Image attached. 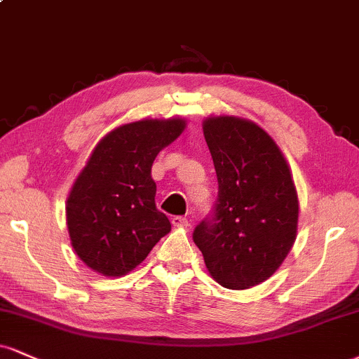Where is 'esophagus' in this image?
Segmentation results:
<instances>
[{
    "label": "esophagus",
    "mask_w": 359,
    "mask_h": 359,
    "mask_svg": "<svg viewBox=\"0 0 359 359\" xmlns=\"http://www.w3.org/2000/svg\"><path fill=\"white\" fill-rule=\"evenodd\" d=\"M172 224H174L175 227H185V229L189 227V221L185 217H182V215H174V217H172Z\"/></svg>",
    "instance_id": "esophagus-1"
}]
</instances>
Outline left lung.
Instances as JSON below:
<instances>
[{
	"mask_svg": "<svg viewBox=\"0 0 359 359\" xmlns=\"http://www.w3.org/2000/svg\"><path fill=\"white\" fill-rule=\"evenodd\" d=\"M204 135L219 191L192 239L221 286H257L278 271L294 244L299 205L291 172L256 123L215 116L204 122Z\"/></svg>",
	"mask_w": 359,
	"mask_h": 359,
	"instance_id": "left-lung-1",
	"label": "left lung"
}]
</instances>
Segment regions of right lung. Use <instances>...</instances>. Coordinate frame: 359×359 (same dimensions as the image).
Wrapping results in <instances>:
<instances>
[{
  "instance_id": "right-lung-1",
  "label": "right lung",
  "mask_w": 359,
  "mask_h": 359,
  "mask_svg": "<svg viewBox=\"0 0 359 359\" xmlns=\"http://www.w3.org/2000/svg\"><path fill=\"white\" fill-rule=\"evenodd\" d=\"M184 127L180 118L140 120L95 147L67 202L72 245L93 271L127 274L170 232V221L155 205L150 168Z\"/></svg>"
}]
</instances>
